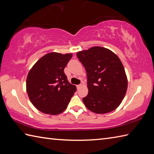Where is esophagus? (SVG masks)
<instances>
[{
    "label": "esophagus",
    "instance_id": "1",
    "mask_svg": "<svg viewBox=\"0 0 154 154\" xmlns=\"http://www.w3.org/2000/svg\"><path fill=\"white\" fill-rule=\"evenodd\" d=\"M82 86H83V85H81V84H80V85H77V88L78 89H79L81 87H82Z\"/></svg>",
    "mask_w": 154,
    "mask_h": 154
}]
</instances>
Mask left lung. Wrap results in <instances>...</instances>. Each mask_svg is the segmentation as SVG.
<instances>
[{
  "instance_id": "obj_1",
  "label": "left lung",
  "mask_w": 154,
  "mask_h": 154,
  "mask_svg": "<svg viewBox=\"0 0 154 154\" xmlns=\"http://www.w3.org/2000/svg\"><path fill=\"white\" fill-rule=\"evenodd\" d=\"M77 56L85 68L89 92L85 105L97 114L115 110L125 97L128 79L119 57L109 49L94 46L78 51Z\"/></svg>"
}]
</instances>
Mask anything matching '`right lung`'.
I'll list each match as a JSON object with an SVG mask.
<instances>
[{"label":"right lung","instance_id":"obj_1","mask_svg":"<svg viewBox=\"0 0 154 154\" xmlns=\"http://www.w3.org/2000/svg\"><path fill=\"white\" fill-rule=\"evenodd\" d=\"M72 54L51 52L42 57L29 71L26 91L32 104L42 112L57 115L63 112L77 87L71 84L64 69Z\"/></svg>","mask_w":154,"mask_h":154}]
</instances>
